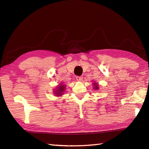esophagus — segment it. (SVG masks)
Instances as JSON below:
<instances>
[{
	"instance_id": "34e87169",
	"label": "esophagus",
	"mask_w": 149,
	"mask_h": 149,
	"mask_svg": "<svg viewBox=\"0 0 149 149\" xmlns=\"http://www.w3.org/2000/svg\"><path fill=\"white\" fill-rule=\"evenodd\" d=\"M76 79L79 81H81L83 80V77L82 76H76Z\"/></svg>"
}]
</instances>
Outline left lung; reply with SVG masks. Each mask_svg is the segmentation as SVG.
<instances>
[{
  "label": "left lung",
  "mask_w": 149,
  "mask_h": 149,
  "mask_svg": "<svg viewBox=\"0 0 149 149\" xmlns=\"http://www.w3.org/2000/svg\"><path fill=\"white\" fill-rule=\"evenodd\" d=\"M94 88H95V89H97L99 88H98V86H97V85H95L94 86Z\"/></svg>",
  "instance_id": "left-lung-1"
}]
</instances>
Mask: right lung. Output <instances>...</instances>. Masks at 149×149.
I'll use <instances>...</instances> for the list:
<instances>
[{
	"label": "right lung",
	"instance_id": "add662e5",
	"mask_svg": "<svg viewBox=\"0 0 149 149\" xmlns=\"http://www.w3.org/2000/svg\"><path fill=\"white\" fill-rule=\"evenodd\" d=\"M64 88H65L64 86H60L59 89H58V90L56 91V93H55V94H58V95H56V96H60V95H61L62 92L63 91V90L65 89Z\"/></svg>",
	"mask_w": 149,
	"mask_h": 149
}]
</instances>
